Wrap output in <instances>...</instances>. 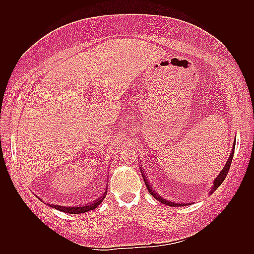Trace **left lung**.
<instances>
[{
  "mask_svg": "<svg viewBox=\"0 0 254 254\" xmlns=\"http://www.w3.org/2000/svg\"><path fill=\"white\" fill-rule=\"evenodd\" d=\"M235 145H236V141H235V143H234V146H233V149H231V153H230V156H229V158H228V160H227V163H226V165H225V167L223 168V170L219 172V175L217 176V178L216 179L214 180V182H213V186H212V189H210V192L209 193H213L215 190H216V189L222 185L223 183V181L225 180V178L227 177V174H228V171H229V168H230V165H231V161H233V157H234V153H235ZM141 169V171H142V176H143V179H144V182H145V185H146V188H147V190H148V192L152 194V195L157 199V201H159V202H161V203H164V204H166V205H169V206H185V205H187V204H180V203H174V202H170V201H168V199H165L164 197H161L159 194H157L155 192V190L154 189L150 187V185L148 183V180H147V177H146V175L144 174V171H143V169L142 168H139Z\"/></svg>",
  "mask_w": 254,
  "mask_h": 254,
  "instance_id": "1",
  "label": "left lung"
}]
</instances>
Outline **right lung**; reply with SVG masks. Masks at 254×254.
Listing matches in <instances>:
<instances>
[{"mask_svg": "<svg viewBox=\"0 0 254 254\" xmlns=\"http://www.w3.org/2000/svg\"><path fill=\"white\" fill-rule=\"evenodd\" d=\"M106 194H107V191L102 194V195H100L98 198L97 199H95L94 202H91V203H87V204H85V205H83V206H74V207H71V206H60V205H55V204H48L49 205V206H51V207H53V208H56V209H58V210H61V212H63V213H68V214H82V213H86V212H88V210H93V209H95L97 206H98V205L102 202V199L105 198V196H106ZM39 198V197H38ZM41 199V198H40ZM42 201V199H41Z\"/></svg>", "mask_w": 254, "mask_h": 254, "instance_id": "add662e5", "label": "right lung"}]
</instances>
